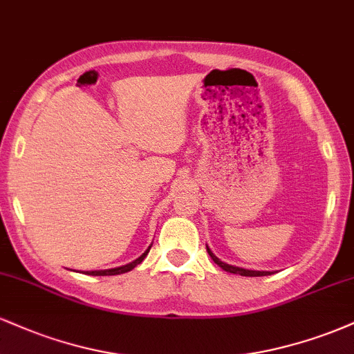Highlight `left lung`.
Here are the masks:
<instances>
[{
	"instance_id": "left-lung-1",
	"label": "left lung",
	"mask_w": 354,
	"mask_h": 354,
	"mask_svg": "<svg viewBox=\"0 0 354 354\" xmlns=\"http://www.w3.org/2000/svg\"><path fill=\"white\" fill-rule=\"evenodd\" d=\"M206 250H208V254L211 256V259H213L214 263L219 268H223L225 271H228V273H234V274H241V276H268L271 274V271H251V270H245V268H238V266H231V265H226V263H223L221 259H218L216 256L211 253V250L208 246H206Z\"/></svg>"
}]
</instances>
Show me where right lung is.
Returning <instances> with one entry per match:
<instances>
[{
  "mask_svg": "<svg viewBox=\"0 0 354 354\" xmlns=\"http://www.w3.org/2000/svg\"><path fill=\"white\" fill-rule=\"evenodd\" d=\"M151 248V246H149ZM149 248L145 251L143 254L140 256V258L135 259V261H131L129 265H124V266H120V268H113V270H101V271H86V274H91V276H113V274H121V273H128V271H131L133 268L140 265L141 261L146 258V254L149 253Z\"/></svg>",
  "mask_w": 354,
  "mask_h": 354,
  "instance_id": "add662e5",
  "label": "right lung"
}]
</instances>
